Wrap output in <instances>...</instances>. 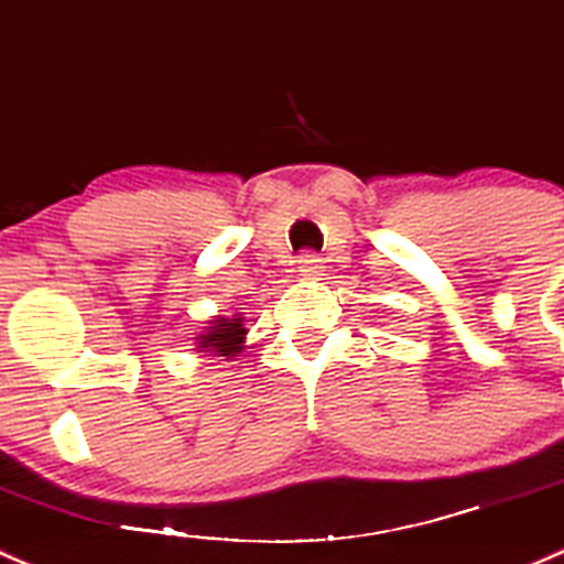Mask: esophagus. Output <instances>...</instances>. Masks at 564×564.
Returning a JSON list of instances; mask_svg holds the SVG:
<instances>
[{"label": "esophagus", "mask_w": 564, "mask_h": 564, "mask_svg": "<svg viewBox=\"0 0 564 564\" xmlns=\"http://www.w3.org/2000/svg\"><path fill=\"white\" fill-rule=\"evenodd\" d=\"M297 272L300 278H305V281H313V278H318L324 272L322 259H318L316 253H302L297 259Z\"/></svg>", "instance_id": "obj_1"}]
</instances>
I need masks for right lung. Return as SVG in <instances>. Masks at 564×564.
Wrapping results in <instances>:
<instances>
[{
  "instance_id": "right-lung-1",
  "label": "right lung",
  "mask_w": 564,
  "mask_h": 564,
  "mask_svg": "<svg viewBox=\"0 0 564 564\" xmlns=\"http://www.w3.org/2000/svg\"><path fill=\"white\" fill-rule=\"evenodd\" d=\"M246 316L235 313V316H216L205 322L203 332L194 337V343H197V354H203V357H221L232 361L246 348Z\"/></svg>"
}]
</instances>
